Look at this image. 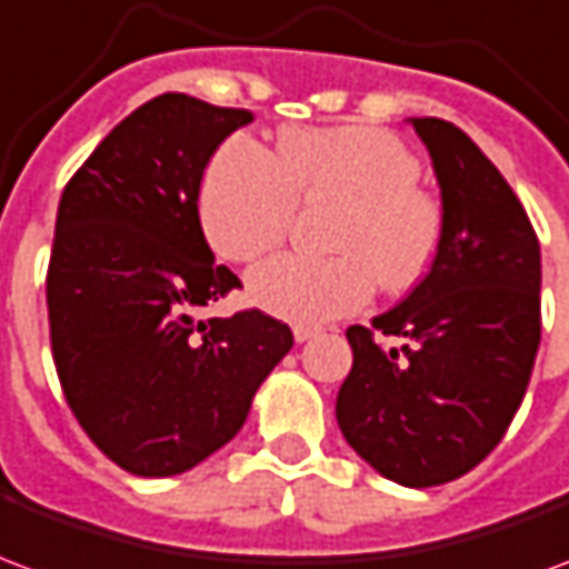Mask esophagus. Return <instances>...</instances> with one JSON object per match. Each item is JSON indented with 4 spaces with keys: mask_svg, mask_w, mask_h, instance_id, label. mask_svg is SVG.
Wrapping results in <instances>:
<instances>
[{
    "mask_svg": "<svg viewBox=\"0 0 569 569\" xmlns=\"http://www.w3.org/2000/svg\"><path fill=\"white\" fill-rule=\"evenodd\" d=\"M292 335H296L298 345H305V341H310V338H317V335H320V329H317V326H296V329H292Z\"/></svg>",
    "mask_w": 569,
    "mask_h": 569,
    "instance_id": "obj_1",
    "label": "esophagus"
}]
</instances>
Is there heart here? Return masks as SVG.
Segmentation results:
<instances>
[{"instance_id":"obj_1","label":"heart","mask_w":569,"mask_h":569,"mask_svg":"<svg viewBox=\"0 0 569 569\" xmlns=\"http://www.w3.org/2000/svg\"><path fill=\"white\" fill-rule=\"evenodd\" d=\"M420 163L378 128H308L280 137V161L247 137L212 154L198 212L210 247L252 261L280 247L298 200H341L329 231L335 256L268 259L247 277L249 301L271 317L313 326L366 308L375 283L408 289L439 252V203L420 191Z\"/></svg>"}]
</instances>
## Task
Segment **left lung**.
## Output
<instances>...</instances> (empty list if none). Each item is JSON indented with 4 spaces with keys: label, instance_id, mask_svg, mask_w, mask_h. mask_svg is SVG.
<instances>
[{
    "label": "left lung",
    "instance_id": "left-lung-1",
    "mask_svg": "<svg viewBox=\"0 0 569 569\" xmlns=\"http://www.w3.org/2000/svg\"><path fill=\"white\" fill-rule=\"evenodd\" d=\"M408 124L439 182V252L371 329H347L353 369L335 418L375 472L432 488L476 469L525 399L539 350L542 264L533 224L488 154L451 121Z\"/></svg>",
    "mask_w": 569,
    "mask_h": 569
}]
</instances>
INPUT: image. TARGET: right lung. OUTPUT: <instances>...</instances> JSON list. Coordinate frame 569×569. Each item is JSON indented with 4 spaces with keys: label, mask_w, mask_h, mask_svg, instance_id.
Listing matches in <instances>:
<instances>
[{
    "label": "right lung",
    "mask_w": 569,
    "mask_h": 569,
    "mask_svg": "<svg viewBox=\"0 0 569 569\" xmlns=\"http://www.w3.org/2000/svg\"><path fill=\"white\" fill-rule=\"evenodd\" d=\"M243 124L249 112L161 93L93 149L57 207V378L81 429L133 476H179L228 445L292 350L289 326L261 310L194 320L240 286L216 264L198 194Z\"/></svg>",
    "instance_id": "right-lung-1"
}]
</instances>
